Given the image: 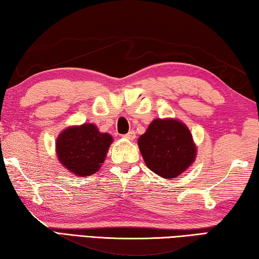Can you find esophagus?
<instances>
[{
    "label": "esophagus",
    "mask_w": 259,
    "mask_h": 259,
    "mask_svg": "<svg viewBox=\"0 0 259 259\" xmlns=\"http://www.w3.org/2000/svg\"><path fill=\"white\" fill-rule=\"evenodd\" d=\"M122 138L127 139V140H134V139H135V132H134V131H130V132L127 133V134L122 135Z\"/></svg>",
    "instance_id": "1"
}]
</instances>
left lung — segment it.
Instances as JSON below:
<instances>
[{
    "mask_svg": "<svg viewBox=\"0 0 259 259\" xmlns=\"http://www.w3.org/2000/svg\"><path fill=\"white\" fill-rule=\"evenodd\" d=\"M146 165L158 176H180L196 160L192 134L177 119H155L138 140Z\"/></svg>",
    "mask_w": 259,
    "mask_h": 259,
    "instance_id": "1",
    "label": "left lung"
}]
</instances>
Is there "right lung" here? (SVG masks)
<instances>
[{
	"label": "right lung",
	"mask_w": 259,
	"mask_h": 259,
	"mask_svg": "<svg viewBox=\"0 0 259 259\" xmlns=\"http://www.w3.org/2000/svg\"><path fill=\"white\" fill-rule=\"evenodd\" d=\"M112 137L101 133L96 125L71 126L59 134L57 155L67 170L79 177L94 175L104 162Z\"/></svg>",
	"instance_id": "right-lung-1"
}]
</instances>
